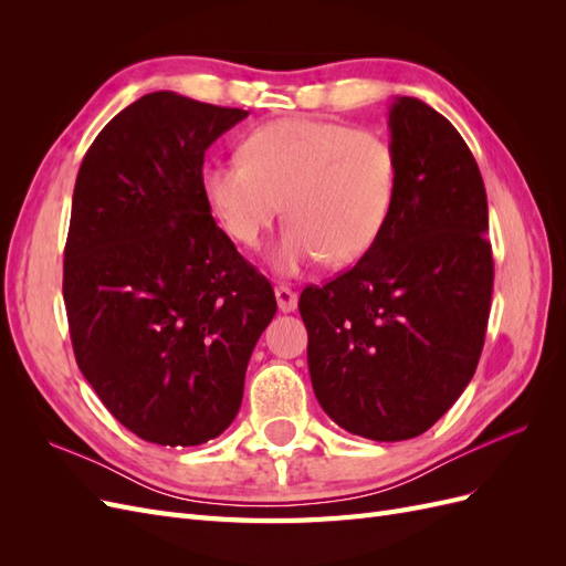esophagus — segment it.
Returning a JSON list of instances; mask_svg holds the SVG:
<instances>
[{"label":"esophagus","mask_w":566,"mask_h":566,"mask_svg":"<svg viewBox=\"0 0 566 566\" xmlns=\"http://www.w3.org/2000/svg\"><path fill=\"white\" fill-rule=\"evenodd\" d=\"M276 302H279V310L283 314L295 312L297 310V293H295V290L285 287V285H279L276 287Z\"/></svg>","instance_id":"esophagus-1"}]
</instances>
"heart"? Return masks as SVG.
I'll list each match as a JSON object with an SVG mask.
<instances>
[{"mask_svg":"<svg viewBox=\"0 0 566 566\" xmlns=\"http://www.w3.org/2000/svg\"><path fill=\"white\" fill-rule=\"evenodd\" d=\"M202 196L235 243L256 248L281 217L287 229L273 250L281 273L321 256L352 264L378 241L397 191V158L387 139L333 119L283 117L248 134L241 160H212Z\"/></svg>","mask_w":566,"mask_h":566,"instance_id":"1","label":"heart"}]
</instances>
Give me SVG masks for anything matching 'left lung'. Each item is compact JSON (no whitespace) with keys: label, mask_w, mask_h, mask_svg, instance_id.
I'll return each mask as SVG.
<instances>
[{"label":"left lung","mask_w":566,"mask_h":566,"mask_svg":"<svg viewBox=\"0 0 566 566\" xmlns=\"http://www.w3.org/2000/svg\"><path fill=\"white\" fill-rule=\"evenodd\" d=\"M397 158L387 224L349 271L300 295L314 394L342 430L413 439L447 413L482 356L493 290L486 188L447 117L389 108Z\"/></svg>","instance_id":"8db88e82"}]
</instances>
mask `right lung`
I'll use <instances>...</instances> for the list:
<instances>
[{"label": "right lung", "instance_id": "obj_1", "mask_svg": "<svg viewBox=\"0 0 566 566\" xmlns=\"http://www.w3.org/2000/svg\"><path fill=\"white\" fill-rule=\"evenodd\" d=\"M248 117L153 92L84 156L63 300L84 378L144 441L198 447L233 422L250 354L276 314L271 283L217 227L202 163Z\"/></svg>", "mask_w": 566, "mask_h": 566}]
</instances>
